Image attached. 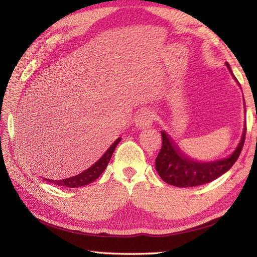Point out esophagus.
Returning a JSON list of instances; mask_svg holds the SVG:
<instances>
[{"mask_svg":"<svg viewBox=\"0 0 257 257\" xmlns=\"http://www.w3.org/2000/svg\"><path fill=\"white\" fill-rule=\"evenodd\" d=\"M155 119V115L153 111L151 110H143L142 112L138 113V115L136 116V119H135V124H136V127L139 129H144V128H149L153 123V121Z\"/></svg>","mask_w":257,"mask_h":257,"instance_id":"34e87169","label":"esophagus"}]
</instances>
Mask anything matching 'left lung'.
<instances>
[{
    "label": "left lung",
    "mask_w": 257,
    "mask_h": 257,
    "mask_svg": "<svg viewBox=\"0 0 257 257\" xmlns=\"http://www.w3.org/2000/svg\"><path fill=\"white\" fill-rule=\"evenodd\" d=\"M225 64L233 76L229 64ZM233 78L236 79L234 76ZM161 135H162V147L155 160L156 171L162 178V180L169 185L176 187H194L213 181L232 167L240 155L243 143H245L246 127L243 128L241 139L233 153L228 158L211 161V162H197V161L188 159L180 153L167 134L161 132Z\"/></svg>",
    "instance_id": "8db88e82"
}]
</instances>
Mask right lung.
Wrapping results in <instances>:
<instances>
[{
  "label": "right lung",
  "instance_id": "1",
  "mask_svg": "<svg viewBox=\"0 0 257 257\" xmlns=\"http://www.w3.org/2000/svg\"><path fill=\"white\" fill-rule=\"evenodd\" d=\"M120 141H121V138L116 139V141L113 143L110 147H108V150L105 152V153H104L102 158L99 159L96 163L93 164L92 167L87 169V170H85L84 172H81V173H79V175H77L75 177L67 178V179H63V180L47 179V181L52 182V184H54V185H58V186L68 187V188H76V187H81V186L90 184V182L96 180L97 178L102 175L103 171L105 170L108 162H110L113 152H114L115 147L119 144Z\"/></svg>",
  "mask_w": 257,
  "mask_h": 257
}]
</instances>
